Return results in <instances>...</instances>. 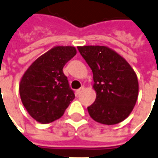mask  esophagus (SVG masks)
<instances>
[{"mask_svg":"<svg viewBox=\"0 0 158 158\" xmlns=\"http://www.w3.org/2000/svg\"><path fill=\"white\" fill-rule=\"evenodd\" d=\"M83 90H84V86L80 87V88H79V89H78V90H76V95H78V96H79V95L80 94V93H81V92H82Z\"/></svg>","mask_w":158,"mask_h":158,"instance_id":"esophagus-1","label":"esophagus"}]
</instances>
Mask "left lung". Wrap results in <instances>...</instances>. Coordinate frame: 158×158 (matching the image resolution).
<instances>
[{"label": "left lung", "instance_id": "1", "mask_svg": "<svg viewBox=\"0 0 158 158\" xmlns=\"http://www.w3.org/2000/svg\"><path fill=\"white\" fill-rule=\"evenodd\" d=\"M78 49L93 73L97 98L87 108L90 116L105 125L124 121L138 99L135 72L123 57L108 47L83 46Z\"/></svg>", "mask_w": 158, "mask_h": 158}]
</instances>
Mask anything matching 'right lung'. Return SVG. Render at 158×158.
<instances>
[{
	"label": "right lung",
	"mask_w": 158,
	"mask_h": 158,
	"mask_svg": "<svg viewBox=\"0 0 158 158\" xmlns=\"http://www.w3.org/2000/svg\"><path fill=\"white\" fill-rule=\"evenodd\" d=\"M76 53L72 46L54 47L38 57L22 77V103L38 122L46 124L60 118L75 98L62 69Z\"/></svg>",
	"instance_id": "add662e5"
}]
</instances>
